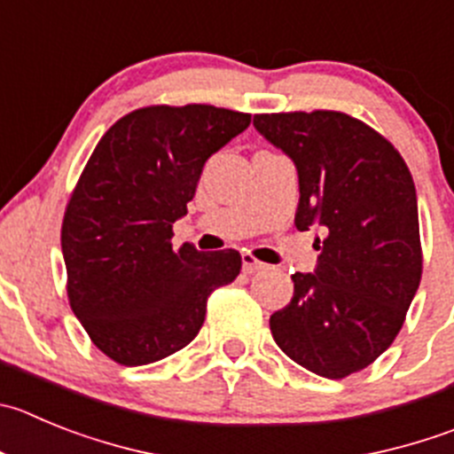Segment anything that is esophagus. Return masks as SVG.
Segmentation results:
<instances>
[{
	"mask_svg": "<svg viewBox=\"0 0 454 454\" xmlns=\"http://www.w3.org/2000/svg\"><path fill=\"white\" fill-rule=\"evenodd\" d=\"M241 269H244V273L253 275V273H257V270L264 269V264H262V262H257L251 253H244V255H241Z\"/></svg>",
	"mask_w": 454,
	"mask_h": 454,
	"instance_id": "obj_1",
	"label": "esophagus"
}]
</instances>
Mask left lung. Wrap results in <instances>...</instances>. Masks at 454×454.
Wrapping results in <instances>:
<instances>
[{"instance_id": "1", "label": "left lung", "mask_w": 454, "mask_h": 454, "mask_svg": "<svg viewBox=\"0 0 454 454\" xmlns=\"http://www.w3.org/2000/svg\"><path fill=\"white\" fill-rule=\"evenodd\" d=\"M253 125L294 160L295 228L323 232L316 269L291 275L294 298L270 316V333L298 365L345 379L392 345L421 282L412 175L392 143L347 114H260Z\"/></svg>"}]
</instances>
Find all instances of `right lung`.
<instances>
[{"mask_svg": "<svg viewBox=\"0 0 454 454\" xmlns=\"http://www.w3.org/2000/svg\"><path fill=\"white\" fill-rule=\"evenodd\" d=\"M251 125L213 105L145 107L114 122L93 150L62 222L71 309L93 345L127 367L188 345L207 295L239 275L237 251H176L203 165Z\"/></svg>", "mask_w": 454, "mask_h": 454, "instance_id": "1", "label": "right lung"}]
</instances>
